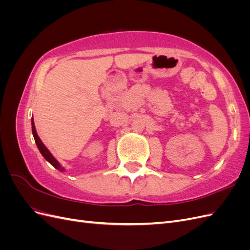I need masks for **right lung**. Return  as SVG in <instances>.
Listing matches in <instances>:
<instances>
[{"label":"right lung","instance_id":"obj_1","mask_svg":"<svg viewBox=\"0 0 250 250\" xmlns=\"http://www.w3.org/2000/svg\"><path fill=\"white\" fill-rule=\"evenodd\" d=\"M31 125H32V133H33V137H34V140H35V143H36V146H37V148H39V150H40V152L42 153V155L44 158H46V160L53 166V167L56 168V169L59 170V171H63L64 169H63V168L62 167V166H60V164L55 160L54 156H53V155L51 154L50 151L47 149L46 146L43 145L41 139H40V137H39V135H37L33 118L31 119Z\"/></svg>","mask_w":250,"mask_h":250}]
</instances>
